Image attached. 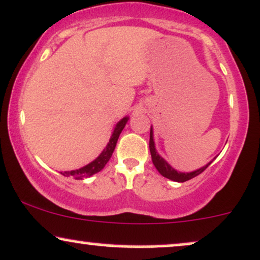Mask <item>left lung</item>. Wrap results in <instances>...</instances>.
Returning <instances> with one entry per match:
<instances>
[{
    "mask_svg": "<svg viewBox=\"0 0 260 260\" xmlns=\"http://www.w3.org/2000/svg\"><path fill=\"white\" fill-rule=\"evenodd\" d=\"M149 148H150V154H151V158H152V164L156 167V170L160 172L161 176H164L168 179L178 181V183H184V181L192 179V178L198 177L199 174H201L206 168L208 167L209 165L212 164V161L209 162L208 165H206L205 167L200 168V170L191 172V173H180V172H177L176 170L171 167L170 165L166 162L164 158L161 157L160 155L156 152L155 150V144H154V138H152V129H150V142H149Z\"/></svg>",
    "mask_w": 260,
    "mask_h": 260,
    "instance_id": "8db88e82",
    "label": "left lung"
}]
</instances>
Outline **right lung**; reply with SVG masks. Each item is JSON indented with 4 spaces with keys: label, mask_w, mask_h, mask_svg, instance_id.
<instances>
[{
    "label": "right lung",
    "mask_w": 260,
    "mask_h": 260,
    "mask_svg": "<svg viewBox=\"0 0 260 260\" xmlns=\"http://www.w3.org/2000/svg\"><path fill=\"white\" fill-rule=\"evenodd\" d=\"M127 121H128V117H123L120 122H118V123L116 124V127H115L114 133H112L110 140H109L108 145H106V148L103 150L102 154H100L94 161L90 162V164L84 166V167H82V168H80V170L64 172V173H61L62 176L73 177L74 179H82V178L90 177V176H93V174L98 173V172L102 171L103 168L105 167V165L108 164V161L110 160L112 152H114V150H115V146H116L118 137H120L122 129H123L124 126H126Z\"/></svg>",
    "instance_id": "right-lung-1"
}]
</instances>
